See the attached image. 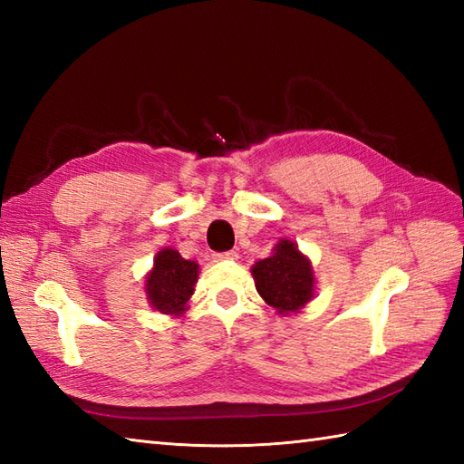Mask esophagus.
I'll return each instance as SVG.
<instances>
[{"instance_id": "34e87169", "label": "esophagus", "mask_w": 464, "mask_h": 464, "mask_svg": "<svg viewBox=\"0 0 464 464\" xmlns=\"http://www.w3.org/2000/svg\"><path fill=\"white\" fill-rule=\"evenodd\" d=\"M237 257H239L237 251H225V253H215L213 255L215 261H235Z\"/></svg>"}]
</instances>
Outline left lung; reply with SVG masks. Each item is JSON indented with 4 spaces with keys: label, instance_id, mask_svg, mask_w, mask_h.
<instances>
[{
    "label": "left lung",
    "instance_id": "obj_1",
    "mask_svg": "<svg viewBox=\"0 0 464 464\" xmlns=\"http://www.w3.org/2000/svg\"><path fill=\"white\" fill-rule=\"evenodd\" d=\"M251 275L261 299L283 317L301 313L317 295L313 263L291 239H279L267 259L253 265Z\"/></svg>",
    "mask_w": 464,
    "mask_h": 464
}]
</instances>
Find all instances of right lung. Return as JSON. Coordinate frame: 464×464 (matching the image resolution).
I'll return each mask as SVG.
<instances>
[{
    "label": "right lung",
    "instance_id": "right-lung-1",
    "mask_svg": "<svg viewBox=\"0 0 464 464\" xmlns=\"http://www.w3.org/2000/svg\"><path fill=\"white\" fill-rule=\"evenodd\" d=\"M199 263L183 259L173 247H163L153 257V267L145 275V295L150 307L169 317H181L189 309L195 293Z\"/></svg>",
    "mask_w": 464,
    "mask_h": 464
}]
</instances>
